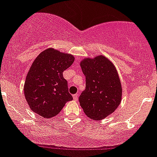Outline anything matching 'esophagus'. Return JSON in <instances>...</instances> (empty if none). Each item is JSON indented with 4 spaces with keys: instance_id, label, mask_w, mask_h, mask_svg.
I'll list each match as a JSON object with an SVG mask.
<instances>
[{
    "instance_id": "obj_1",
    "label": "esophagus",
    "mask_w": 157,
    "mask_h": 157,
    "mask_svg": "<svg viewBox=\"0 0 157 157\" xmlns=\"http://www.w3.org/2000/svg\"><path fill=\"white\" fill-rule=\"evenodd\" d=\"M73 97L74 100H77V99H78V94H74V95H73Z\"/></svg>"
}]
</instances>
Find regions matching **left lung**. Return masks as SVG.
<instances>
[{
	"instance_id": "obj_1",
	"label": "left lung",
	"mask_w": 157,
	"mask_h": 157,
	"mask_svg": "<svg viewBox=\"0 0 157 157\" xmlns=\"http://www.w3.org/2000/svg\"><path fill=\"white\" fill-rule=\"evenodd\" d=\"M85 76V89L79 97L84 114L101 120L116 110L122 99V86L116 69L104 56L85 58L80 62Z\"/></svg>"
}]
</instances>
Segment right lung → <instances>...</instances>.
I'll list each match as a JSON object with an SVG mask.
<instances>
[{
	"instance_id": "obj_1",
	"label": "right lung",
	"mask_w": 157,
	"mask_h": 157,
	"mask_svg": "<svg viewBox=\"0 0 157 157\" xmlns=\"http://www.w3.org/2000/svg\"><path fill=\"white\" fill-rule=\"evenodd\" d=\"M73 62V56L51 48L34 61L24 84L25 98L34 112L43 118H53L73 99L63 72Z\"/></svg>"
}]
</instances>
